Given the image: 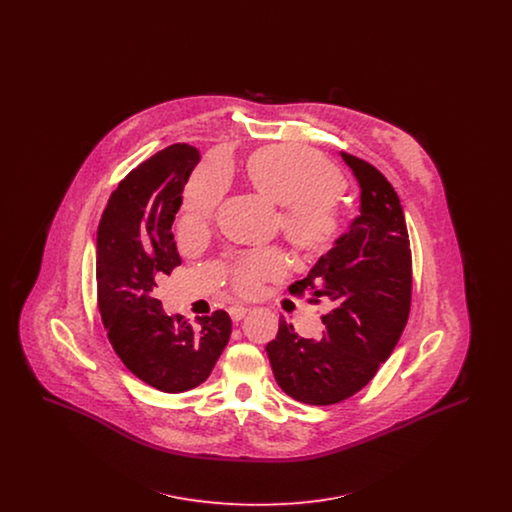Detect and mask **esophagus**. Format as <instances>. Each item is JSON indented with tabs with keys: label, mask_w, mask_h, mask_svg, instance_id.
<instances>
[{
	"label": "esophagus",
	"mask_w": 512,
	"mask_h": 512,
	"mask_svg": "<svg viewBox=\"0 0 512 512\" xmlns=\"http://www.w3.org/2000/svg\"><path fill=\"white\" fill-rule=\"evenodd\" d=\"M247 311H249V309L244 307V305H232V307L228 309V315H230V318H232L234 322H240V320L247 315Z\"/></svg>",
	"instance_id": "obj_1"
}]
</instances>
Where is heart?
I'll return each instance as SVG.
<instances>
[{"label": "heart", "instance_id": "obj_1", "mask_svg": "<svg viewBox=\"0 0 512 512\" xmlns=\"http://www.w3.org/2000/svg\"><path fill=\"white\" fill-rule=\"evenodd\" d=\"M245 174L259 194L280 205L278 224L295 251L313 257L338 244L343 219L336 197L343 190V178L324 157L307 147L265 146L249 155ZM222 195V172L209 167L195 172L184 194L182 232L188 236L205 232ZM284 268V255L278 249H265L234 261L228 282L234 292L253 295Z\"/></svg>", "mask_w": 512, "mask_h": 512}]
</instances>
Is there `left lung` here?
I'll use <instances>...</instances> for the list:
<instances>
[{"label":"left lung","mask_w":512,"mask_h":512,"mask_svg":"<svg viewBox=\"0 0 512 512\" xmlns=\"http://www.w3.org/2000/svg\"><path fill=\"white\" fill-rule=\"evenodd\" d=\"M361 186V215L353 220L292 295L330 307L322 336L301 338L280 317L267 355L278 386L295 401L326 407L349 399L376 376L401 338L413 295V257L401 201L388 178L341 151Z\"/></svg>","instance_id":"1"}]
</instances>
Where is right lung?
Instances as JSON below:
<instances>
[{
  "mask_svg": "<svg viewBox=\"0 0 512 512\" xmlns=\"http://www.w3.org/2000/svg\"><path fill=\"white\" fill-rule=\"evenodd\" d=\"M199 151L172 144L128 172L111 194L98 228V307L109 343L144 384L182 393L203 384L224 351L232 320L215 311L192 326L167 317L155 286L178 267L172 222Z\"/></svg>",
  "mask_w": 512,
  "mask_h": 512,
  "instance_id": "add662e5",
  "label": "right lung"
}]
</instances>
